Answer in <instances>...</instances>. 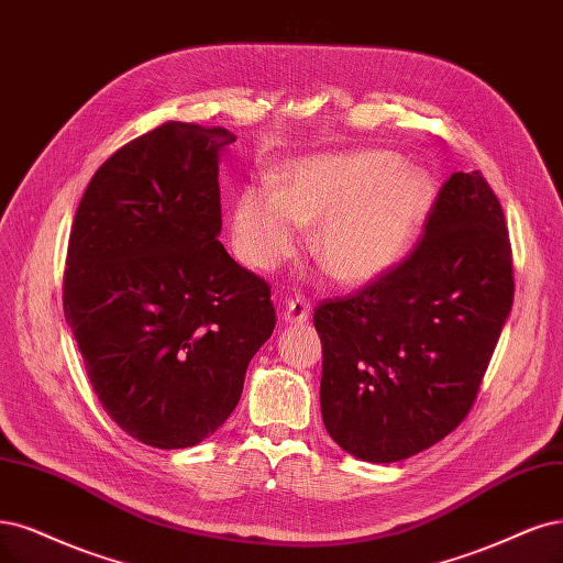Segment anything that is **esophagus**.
Masks as SVG:
<instances>
[{"label":"esophagus","instance_id":"34e87169","mask_svg":"<svg viewBox=\"0 0 563 563\" xmlns=\"http://www.w3.org/2000/svg\"><path fill=\"white\" fill-rule=\"evenodd\" d=\"M309 319V302L305 298L288 300L284 307V321L286 323H305Z\"/></svg>","mask_w":563,"mask_h":563}]
</instances>
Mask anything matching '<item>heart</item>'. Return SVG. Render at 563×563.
Returning a JSON list of instances; mask_svg holds the SVG:
<instances>
[{
	"instance_id": "1",
	"label": "heart",
	"mask_w": 563,
	"mask_h": 563,
	"mask_svg": "<svg viewBox=\"0 0 563 563\" xmlns=\"http://www.w3.org/2000/svg\"><path fill=\"white\" fill-rule=\"evenodd\" d=\"M433 188L386 151L314 156L290 165L277 188L249 186L232 205L240 258L275 269L300 246V225L319 223L312 251L346 286L384 277L407 256L429 214Z\"/></svg>"
}]
</instances>
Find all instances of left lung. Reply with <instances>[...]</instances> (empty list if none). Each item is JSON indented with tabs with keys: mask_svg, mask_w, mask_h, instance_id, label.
I'll list each match as a JSON object with an SVG mask.
<instances>
[{
	"mask_svg": "<svg viewBox=\"0 0 563 563\" xmlns=\"http://www.w3.org/2000/svg\"><path fill=\"white\" fill-rule=\"evenodd\" d=\"M512 294L500 202L479 172H454L410 256L314 309L328 435L371 463L450 435L475 402Z\"/></svg>",
	"mask_w": 563,
	"mask_h": 563,
	"instance_id": "obj_1",
	"label": "left lung"
}]
</instances>
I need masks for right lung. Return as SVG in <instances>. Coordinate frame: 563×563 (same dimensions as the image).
I'll list each match as a JSON object with an SVG mask.
<instances>
[{
	"label": "right lung",
	"mask_w": 563,
	"mask_h": 563,
	"mask_svg": "<svg viewBox=\"0 0 563 563\" xmlns=\"http://www.w3.org/2000/svg\"><path fill=\"white\" fill-rule=\"evenodd\" d=\"M232 142L225 128L151 130L95 172L74 217L65 319L107 415L151 448L221 429L275 331L269 286L219 242Z\"/></svg>",
	"instance_id": "1"
}]
</instances>
